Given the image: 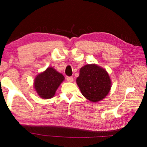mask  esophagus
Masks as SVG:
<instances>
[{"mask_svg":"<svg viewBox=\"0 0 147 147\" xmlns=\"http://www.w3.org/2000/svg\"><path fill=\"white\" fill-rule=\"evenodd\" d=\"M67 82H73V77L72 76L67 77Z\"/></svg>","mask_w":147,"mask_h":147,"instance_id":"obj_1","label":"esophagus"}]
</instances>
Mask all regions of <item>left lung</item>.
<instances>
[{"label":"left lung","mask_w":147,"mask_h":147,"mask_svg":"<svg viewBox=\"0 0 147 147\" xmlns=\"http://www.w3.org/2000/svg\"><path fill=\"white\" fill-rule=\"evenodd\" d=\"M76 83L82 94L91 102L105 98L111 87V79L105 69L96 64H88L80 70Z\"/></svg>","instance_id":"obj_1"}]
</instances>
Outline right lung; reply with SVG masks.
Masks as SVG:
<instances>
[{
	"label": "right lung",
	"mask_w": 147,
	"mask_h": 147,
	"mask_svg": "<svg viewBox=\"0 0 147 147\" xmlns=\"http://www.w3.org/2000/svg\"><path fill=\"white\" fill-rule=\"evenodd\" d=\"M64 79L63 74L53 67H48L43 73L37 75L34 82V87L41 98L49 99L53 97Z\"/></svg>",
	"instance_id": "add662e5"
}]
</instances>
